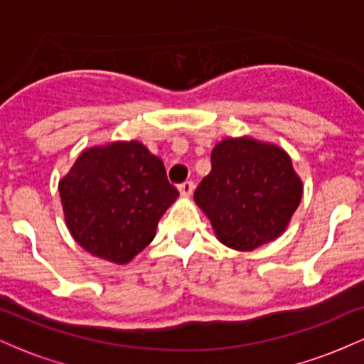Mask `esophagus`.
I'll list each match as a JSON object with an SVG mask.
<instances>
[{
  "label": "esophagus",
  "mask_w": 364,
  "mask_h": 364,
  "mask_svg": "<svg viewBox=\"0 0 364 364\" xmlns=\"http://www.w3.org/2000/svg\"><path fill=\"white\" fill-rule=\"evenodd\" d=\"M193 188H195L193 181H185V183H181V185L178 186V190L183 196H190L191 193H193Z\"/></svg>",
  "instance_id": "34e87169"
}]
</instances>
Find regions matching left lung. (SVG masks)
Listing matches in <instances>:
<instances>
[{
    "label": "left lung",
    "instance_id": "left-lung-1",
    "mask_svg": "<svg viewBox=\"0 0 364 364\" xmlns=\"http://www.w3.org/2000/svg\"><path fill=\"white\" fill-rule=\"evenodd\" d=\"M210 161L212 171L193 200L217 240L237 252H252L284 235L303 196L289 154L243 135L215 144Z\"/></svg>",
    "mask_w": 364,
    "mask_h": 364
}]
</instances>
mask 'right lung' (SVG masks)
<instances>
[{
    "label": "right lung",
    "mask_w": 364,
    "mask_h": 364,
    "mask_svg": "<svg viewBox=\"0 0 364 364\" xmlns=\"http://www.w3.org/2000/svg\"><path fill=\"white\" fill-rule=\"evenodd\" d=\"M70 235L85 252L127 265L156 237L176 202L164 162L139 140L94 145L58 183Z\"/></svg>",
    "instance_id": "1"
}]
</instances>
